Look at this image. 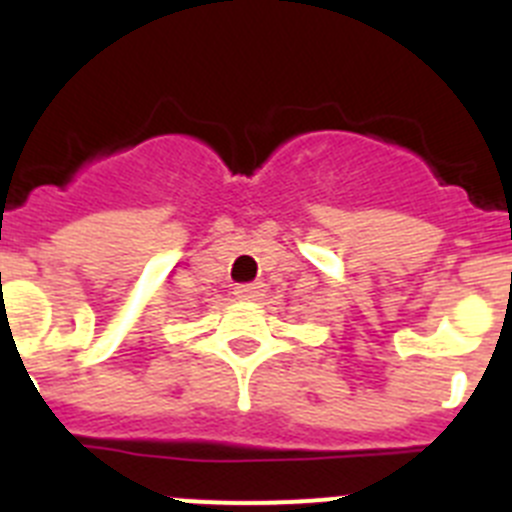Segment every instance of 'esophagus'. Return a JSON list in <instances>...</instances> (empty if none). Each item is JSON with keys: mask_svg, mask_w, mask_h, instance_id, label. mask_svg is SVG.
Listing matches in <instances>:
<instances>
[{"mask_svg": "<svg viewBox=\"0 0 512 512\" xmlns=\"http://www.w3.org/2000/svg\"><path fill=\"white\" fill-rule=\"evenodd\" d=\"M261 292H264L261 284H238L235 287V295L241 297V300H259Z\"/></svg>", "mask_w": 512, "mask_h": 512, "instance_id": "1", "label": "esophagus"}]
</instances>
